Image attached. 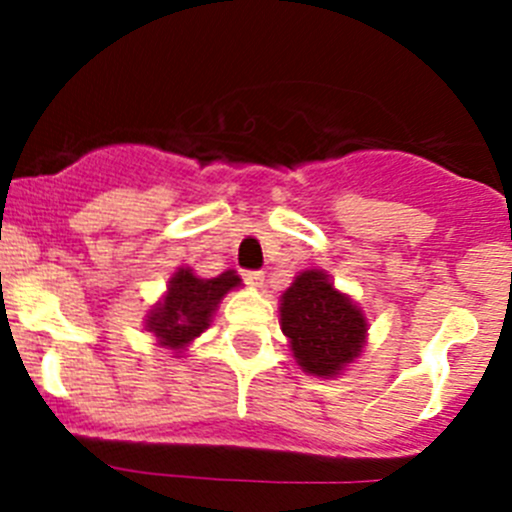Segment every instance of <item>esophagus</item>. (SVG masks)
I'll return each instance as SVG.
<instances>
[{"label":"esophagus","instance_id":"34e87169","mask_svg":"<svg viewBox=\"0 0 512 512\" xmlns=\"http://www.w3.org/2000/svg\"><path fill=\"white\" fill-rule=\"evenodd\" d=\"M243 279H246V284H251V287H264V274L261 271H243Z\"/></svg>","mask_w":512,"mask_h":512}]
</instances>
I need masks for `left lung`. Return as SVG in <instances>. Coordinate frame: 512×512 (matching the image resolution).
Segmentation results:
<instances>
[{
  "label": "left lung",
  "instance_id": "obj_1",
  "mask_svg": "<svg viewBox=\"0 0 512 512\" xmlns=\"http://www.w3.org/2000/svg\"><path fill=\"white\" fill-rule=\"evenodd\" d=\"M279 325L297 366L310 377L336 379L364 354L369 320L328 271H300L279 297Z\"/></svg>",
  "mask_w": 512,
  "mask_h": 512
}]
</instances>
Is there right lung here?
I'll return each instance as SVG.
<instances>
[{"label":"right lung","mask_w":512,"mask_h":512,"mask_svg":"<svg viewBox=\"0 0 512 512\" xmlns=\"http://www.w3.org/2000/svg\"><path fill=\"white\" fill-rule=\"evenodd\" d=\"M238 287L241 277L233 269L202 279L189 266H179L166 284L164 297L146 312V330L156 338L158 348L184 354L189 343L210 328L223 297Z\"/></svg>","instance_id":"obj_1"}]
</instances>
